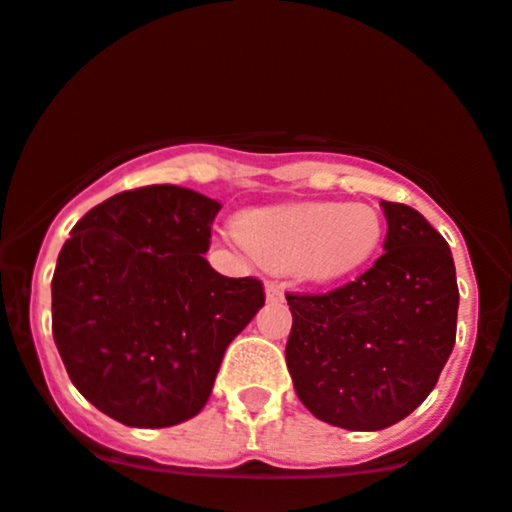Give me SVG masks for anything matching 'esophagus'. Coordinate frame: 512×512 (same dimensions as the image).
Masks as SVG:
<instances>
[{"instance_id":"esophagus-1","label":"esophagus","mask_w":512,"mask_h":512,"mask_svg":"<svg viewBox=\"0 0 512 512\" xmlns=\"http://www.w3.org/2000/svg\"><path fill=\"white\" fill-rule=\"evenodd\" d=\"M265 294H267V301H272V303L284 301V289L277 282H267Z\"/></svg>"}]
</instances>
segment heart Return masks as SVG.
I'll use <instances>...</instances> for the list:
<instances>
[{"instance_id":"obj_1","label":"heart","mask_w":512,"mask_h":512,"mask_svg":"<svg viewBox=\"0 0 512 512\" xmlns=\"http://www.w3.org/2000/svg\"><path fill=\"white\" fill-rule=\"evenodd\" d=\"M233 238L265 267L335 284L372 262L384 221L367 204H289L240 216Z\"/></svg>"}]
</instances>
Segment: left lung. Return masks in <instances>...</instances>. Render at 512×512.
Returning <instances> with one entry per match:
<instances>
[{"label":"left lung","instance_id":"obj_1","mask_svg":"<svg viewBox=\"0 0 512 512\" xmlns=\"http://www.w3.org/2000/svg\"><path fill=\"white\" fill-rule=\"evenodd\" d=\"M384 255L328 294H286V367L318 420L384 430L428 398L457 338L459 289L447 240L406 204L381 201Z\"/></svg>","mask_w":512,"mask_h":512}]
</instances>
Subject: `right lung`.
Segmentation results:
<instances>
[{
	"mask_svg": "<svg viewBox=\"0 0 512 512\" xmlns=\"http://www.w3.org/2000/svg\"><path fill=\"white\" fill-rule=\"evenodd\" d=\"M218 211L174 184L131 189L84 213L60 250L55 345L75 389L128 428L194 418L226 347L265 306L260 279L206 262Z\"/></svg>",
	"mask_w": 512,
	"mask_h": 512,
	"instance_id": "add662e5",
	"label": "right lung"
}]
</instances>
